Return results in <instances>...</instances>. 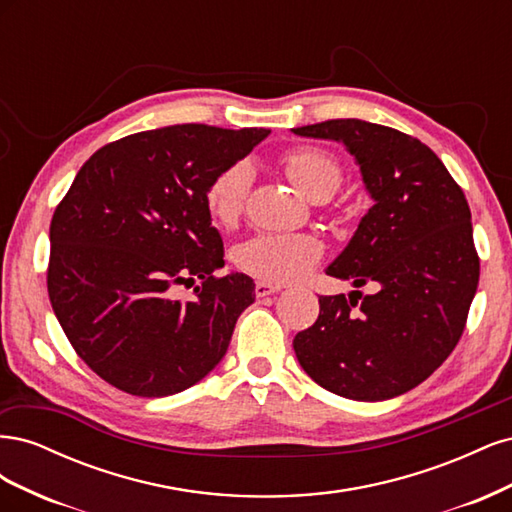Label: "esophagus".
<instances>
[{"instance_id":"obj_1","label":"esophagus","mask_w":512,"mask_h":512,"mask_svg":"<svg viewBox=\"0 0 512 512\" xmlns=\"http://www.w3.org/2000/svg\"><path fill=\"white\" fill-rule=\"evenodd\" d=\"M282 290V286L280 284H269V282H256V297H269V294H275V292H280Z\"/></svg>"}]
</instances>
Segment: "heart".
<instances>
[{"mask_svg":"<svg viewBox=\"0 0 512 512\" xmlns=\"http://www.w3.org/2000/svg\"><path fill=\"white\" fill-rule=\"evenodd\" d=\"M292 183L312 200H327L344 179V170L333 153L318 147L292 149L284 158ZM252 185V168L235 162L220 170L207 188V209L220 224H230L243 211ZM324 245L314 235H273L260 232L237 245L235 262L245 273L262 282L290 284L305 277L322 258Z\"/></svg>","mask_w":512,"mask_h":512,"instance_id":"obj_1","label":"heart"}]
</instances>
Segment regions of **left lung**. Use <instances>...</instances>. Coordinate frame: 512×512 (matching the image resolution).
<instances>
[{"mask_svg":"<svg viewBox=\"0 0 512 512\" xmlns=\"http://www.w3.org/2000/svg\"><path fill=\"white\" fill-rule=\"evenodd\" d=\"M342 143L374 205L327 275L376 294L320 297L294 354L322 389L356 401H384L427 380L453 352L478 286L468 200L427 145L361 119L292 128ZM362 305H358V299Z\"/></svg>","mask_w":512,"mask_h":512,"instance_id":"1","label":"left lung"}]
</instances>
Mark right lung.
I'll use <instances>...</instances> for the list:
<instances>
[{
    "label": "right lung",
    "instance_id": "1",
    "mask_svg": "<svg viewBox=\"0 0 512 512\" xmlns=\"http://www.w3.org/2000/svg\"><path fill=\"white\" fill-rule=\"evenodd\" d=\"M269 130L183 123L98 149L51 220L46 286L76 354L138 397L175 395L203 380L254 303L245 273L215 277L224 243L207 188ZM199 282L195 299L172 297Z\"/></svg>",
    "mask_w": 512,
    "mask_h": 512
}]
</instances>
